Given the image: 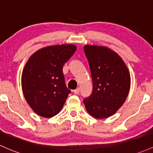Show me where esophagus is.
I'll return each instance as SVG.
<instances>
[{"mask_svg": "<svg viewBox=\"0 0 153 153\" xmlns=\"http://www.w3.org/2000/svg\"><path fill=\"white\" fill-rule=\"evenodd\" d=\"M73 92H74V94H79V92H80V88H76V89H75L73 91Z\"/></svg>", "mask_w": 153, "mask_h": 153, "instance_id": "obj_1", "label": "esophagus"}]
</instances>
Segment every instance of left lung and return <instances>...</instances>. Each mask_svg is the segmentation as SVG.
<instances>
[{
    "mask_svg": "<svg viewBox=\"0 0 153 153\" xmlns=\"http://www.w3.org/2000/svg\"><path fill=\"white\" fill-rule=\"evenodd\" d=\"M84 53L91 75L93 91L83 100L90 115L107 118L123 105L131 86L130 73L123 59L106 46L85 45Z\"/></svg>",
    "mask_w": 153,
    "mask_h": 153,
    "instance_id": "8db88e82",
    "label": "left lung"
}]
</instances>
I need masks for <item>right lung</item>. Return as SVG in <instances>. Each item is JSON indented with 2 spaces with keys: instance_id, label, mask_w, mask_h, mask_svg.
<instances>
[{
  "instance_id": "right-lung-1",
  "label": "right lung",
  "mask_w": 153,
  "mask_h": 153,
  "mask_svg": "<svg viewBox=\"0 0 153 153\" xmlns=\"http://www.w3.org/2000/svg\"><path fill=\"white\" fill-rule=\"evenodd\" d=\"M73 44L42 48L30 56L22 74L24 97L32 110L43 117L60 112L70 90L65 82L62 68L76 51Z\"/></svg>"
}]
</instances>
